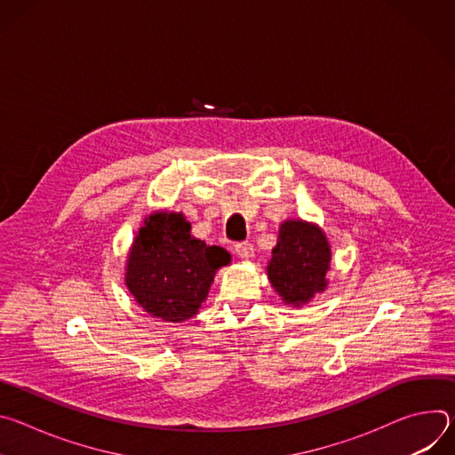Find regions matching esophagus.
<instances>
[{"label":"esophagus","instance_id":"1","mask_svg":"<svg viewBox=\"0 0 455 455\" xmlns=\"http://www.w3.org/2000/svg\"><path fill=\"white\" fill-rule=\"evenodd\" d=\"M234 248H235V253H237L241 259H250V257H253V246H251V243H248V241L237 243Z\"/></svg>","mask_w":455,"mask_h":455}]
</instances>
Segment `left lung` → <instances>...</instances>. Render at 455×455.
Returning <instances> with one entry per match:
<instances>
[{
	"instance_id": "1",
	"label": "left lung",
	"mask_w": 455,
	"mask_h": 455,
	"mask_svg": "<svg viewBox=\"0 0 455 455\" xmlns=\"http://www.w3.org/2000/svg\"><path fill=\"white\" fill-rule=\"evenodd\" d=\"M330 261L331 250L322 230L304 221H284L272 250L268 277L286 304L300 306L326 290Z\"/></svg>"
}]
</instances>
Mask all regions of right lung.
<instances>
[{"instance_id": "add662e5", "label": "right lung", "mask_w": 455, "mask_h": 455, "mask_svg": "<svg viewBox=\"0 0 455 455\" xmlns=\"http://www.w3.org/2000/svg\"><path fill=\"white\" fill-rule=\"evenodd\" d=\"M144 225L129 251L125 284L149 315L183 322L198 313L230 253L192 237L181 214L155 212Z\"/></svg>"}]
</instances>
